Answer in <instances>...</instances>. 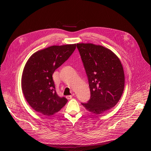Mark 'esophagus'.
<instances>
[{
    "instance_id": "1",
    "label": "esophagus",
    "mask_w": 151,
    "mask_h": 151,
    "mask_svg": "<svg viewBox=\"0 0 151 151\" xmlns=\"http://www.w3.org/2000/svg\"><path fill=\"white\" fill-rule=\"evenodd\" d=\"M75 96V94L73 93V94H72V95H70V96H66V98L68 99H71L72 98V97L73 96Z\"/></svg>"
}]
</instances>
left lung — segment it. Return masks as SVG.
<instances>
[{"label": "left lung", "instance_id": "1", "mask_svg": "<svg viewBox=\"0 0 151 151\" xmlns=\"http://www.w3.org/2000/svg\"><path fill=\"white\" fill-rule=\"evenodd\" d=\"M87 73L91 97L82 103L88 111L99 115L112 108L124 89L125 75L121 61L111 50L93 44H77Z\"/></svg>", "mask_w": 151, "mask_h": 151}]
</instances>
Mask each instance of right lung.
<instances>
[{"instance_id":"1","label":"right lung","mask_w":151,"mask_h":151,"mask_svg":"<svg viewBox=\"0 0 151 151\" xmlns=\"http://www.w3.org/2000/svg\"><path fill=\"white\" fill-rule=\"evenodd\" d=\"M76 48V44L53 45L31 55L24 66L21 88L24 97L36 112L50 116L66 104L65 97L58 96L52 75Z\"/></svg>"}]
</instances>
